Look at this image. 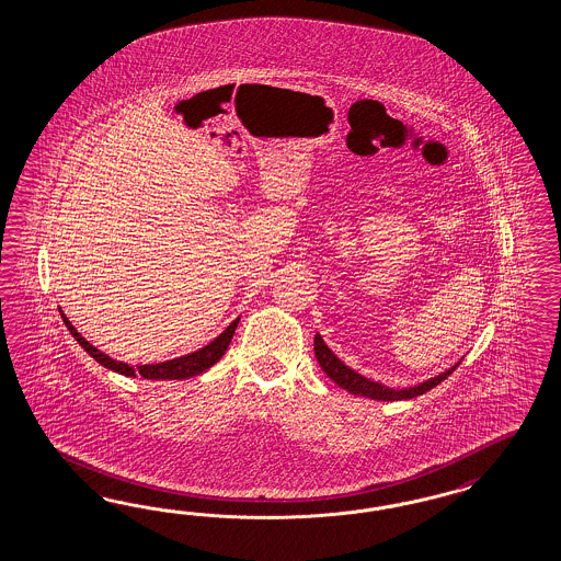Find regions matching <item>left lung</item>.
<instances>
[{
    "label": "left lung",
    "instance_id": "obj_1",
    "mask_svg": "<svg viewBox=\"0 0 561 561\" xmlns=\"http://www.w3.org/2000/svg\"><path fill=\"white\" fill-rule=\"evenodd\" d=\"M314 356L319 359V364H321L324 374H327L333 382H337L341 389H345V391L352 392V394L370 397V399H376V401H403V399H413V397H417V394H424V392L432 391L436 385H440L442 380H446L450 374L457 370V366H459V364H455L450 370H446V373L440 374V376H434V378L425 380V382L417 385V387L392 391V389H387V387L374 382L370 378L357 374L356 370H352L350 366H345L340 357L335 356V354L327 347V343H324L321 335H314Z\"/></svg>",
    "mask_w": 561,
    "mask_h": 561
}]
</instances>
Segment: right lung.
<instances>
[{
  "label": "right lung",
  "instance_id": "1",
  "mask_svg": "<svg viewBox=\"0 0 561 561\" xmlns=\"http://www.w3.org/2000/svg\"><path fill=\"white\" fill-rule=\"evenodd\" d=\"M61 319L69 329V333L73 335V340L78 341L85 352L90 356L94 357L99 364H102L104 368L108 370H115V373L125 374V376H141L146 380H183V378H191V376H197V374L205 373L207 368H211L221 356L224 352L228 350L232 335L237 331L238 319L234 323L228 324V329L218 335L216 340L211 341L209 345H205L202 350L187 354V356L174 357L169 362H160V364H146V366H127L123 362H117L113 357L106 356L99 352L94 345H90L88 341L76 331V327L69 323L68 317L61 312Z\"/></svg>",
  "mask_w": 561,
  "mask_h": 561
}]
</instances>
